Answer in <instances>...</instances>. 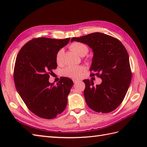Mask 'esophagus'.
<instances>
[{
  "label": "esophagus",
  "mask_w": 147,
  "mask_h": 147,
  "mask_svg": "<svg viewBox=\"0 0 147 147\" xmlns=\"http://www.w3.org/2000/svg\"><path fill=\"white\" fill-rule=\"evenodd\" d=\"M73 81L74 83H78V82H79V80H76V79H73Z\"/></svg>",
  "instance_id": "esophagus-1"
}]
</instances>
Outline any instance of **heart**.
<instances>
[{
  "mask_svg": "<svg viewBox=\"0 0 147 147\" xmlns=\"http://www.w3.org/2000/svg\"><path fill=\"white\" fill-rule=\"evenodd\" d=\"M70 49L75 52L78 55L84 56L88 52V49L85 44L81 42H73L69 46ZM64 55V50L61 49L57 52L56 54L55 61L57 64H61L62 61V57ZM85 70V68L82 66H77V65H71L64 69L62 71L63 76L73 78H78Z\"/></svg>",
  "mask_w": 147,
  "mask_h": 147,
  "instance_id": "heart-1",
  "label": "heart"
}]
</instances>
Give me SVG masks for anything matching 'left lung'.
<instances>
[{
  "instance_id": "left-lung-1",
  "label": "left lung",
  "mask_w": 147,
  "mask_h": 147,
  "mask_svg": "<svg viewBox=\"0 0 147 147\" xmlns=\"http://www.w3.org/2000/svg\"><path fill=\"white\" fill-rule=\"evenodd\" d=\"M82 42L92 49L93 56L90 71L102 79L93 86L89 80L85 83L84 96L88 107L95 112L108 113L115 110L125 96L131 81L129 55L119 40L104 33L96 32L74 37L71 42Z\"/></svg>"
}]
</instances>
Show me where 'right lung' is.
Instances as JSON below:
<instances>
[{
	"mask_svg": "<svg viewBox=\"0 0 147 147\" xmlns=\"http://www.w3.org/2000/svg\"><path fill=\"white\" fill-rule=\"evenodd\" d=\"M70 38L62 40L37 38L27 42L16 59L14 80L16 88L30 110L43 119L55 118L66 107L73 82L62 77L57 85L49 82L57 67L56 54Z\"/></svg>",
	"mask_w": 147,
	"mask_h": 147,
	"instance_id": "obj_1",
	"label": "right lung"
}]
</instances>
